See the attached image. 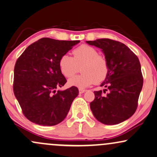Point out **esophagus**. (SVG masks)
I'll list each match as a JSON object with an SVG mask.
<instances>
[{
    "mask_svg": "<svg viewBox=\"0 0 157 157\" xmlns=\"http://www.w3.org/2000/svg\"><path fill=\"white\" fill-rule=\"evenodd\" d=\"M78 91H79V93H81V94L84 93V92H86V90H84V89H79Z\"/></svg>",
    "mask_w": 157,
    "mask_h": 157,
    "instance_id": "1",
    "label": "esophagus"
}]
</instances>
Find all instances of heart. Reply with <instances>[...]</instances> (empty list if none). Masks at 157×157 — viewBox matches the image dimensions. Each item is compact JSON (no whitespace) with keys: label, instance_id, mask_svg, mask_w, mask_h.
<instances>
[{"label":"heart","instance_id":"1","mask_svg":"<svg viewBox=\"0 0 157 157\" xmlns=\"http://www.w3.org/2000/svg\"><path fill=\"white\" fill-rule=\"evenodd\" d=\"M73 57L64 55L59 60L61 73L66 78L73 76L82 67V74L69 79V85L83 89L106 78L109 71L108 59L95 48L83 44L73 50Z\"/></svg>","mask_w":157,"mask_h":157}]
</instances>
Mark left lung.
Here are the masks:
<instances>
[{
	"mask_svg": "<svg viewBox=\"0 0 157 157\" xmlns=\"http://www.w3.org/2000/svg\"><path fill=\"white\" fill-rule=\"evenodd\" d=\"M86 43L101 49L109 65L107 77L100 85L109 92L103 96L102 90L94 91V100L90 102L92 113L104 124L122 122L132 117L138 108L144 84L139 59L125 44L117 40L101 38Z\"/></svg>",
	"mask_w": 157,
	"mask_h": 157,
	"instance_id": "left-lung-1",
	"label": "left lung"
}]
</instances>
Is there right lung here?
Masks as SVG:
<instances>
[{
  "label": "right lung",
  "mask_w": 157,
  "mask_h": 157,
  "mask_svg": "<svg viewBox=\"0 0 157 157\" xmlns=\"http://www.w3.org/2000/svg\"><path fill=\"white\" fill-rule=\"evenodd\" d=\"M80 40L40 38L25 50L14 66L13 90L23 114L30 121L54 126L66 117L78 90L71 86L61 73L59 60Z\"/></svg>",
  "instance_id": "1"
}]
</instances>
